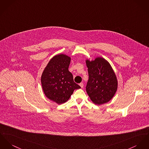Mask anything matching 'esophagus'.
<instances>
[{
  "label": "esophagus",
  "mask_w": 149,
  "mask_h": 149,
  "mask_svg": "<svg viewBox=\"0 0 149 149\" xmlns=\"http://www.w3.org/2000/svg\"><path fill=\"white\" fill-rule=\"evenodd\" d=\"M79 86H80L81 88H83V86H84V84H83V83H80V84H79Z\"/></svg>",
  "instance_id": "34e87169"
}]
</instances>
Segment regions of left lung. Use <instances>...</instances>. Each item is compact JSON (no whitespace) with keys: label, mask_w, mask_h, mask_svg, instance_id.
Returning <instances> with one entry per match:
<instances>
[{"label":"left lung","mask_w":149,"mask_h":149,"mask_svg":"<svg viewBox=\"0 0 149 149\" xmlns=\"http://www.w3.org/2000/svg\"><path fill=\"white\" fill-rule=\"evenodd\" d=\"M89 79L86 92L92 102L102 105L109 102L118 88L116 75L108 61L97 57L90 61L86 59Z\"/></svg>","instance_id":"left-lung-1"}]
</instances>
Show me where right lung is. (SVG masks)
<instances>
[{
  "mask_svg": "<svg viewBox=\"0 0 149 149\" xmlns=\"http://www.w3.org/2000/svg\"><path fill=\"white\" fill-rule=\"evenodd\" d=\"M70 61L71 58L66 54L56 55L49 61L41 75L45 96L58 104L66 102L75 90L80 88L69 71Z\"/></svg>",
  "mask_w": 149,
  "mask_h": 149,
  "instance_id": "obj_1",
  "label": "right lung"
}]
</instances>
